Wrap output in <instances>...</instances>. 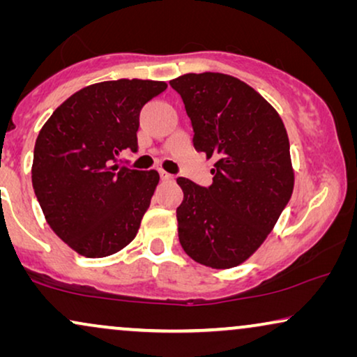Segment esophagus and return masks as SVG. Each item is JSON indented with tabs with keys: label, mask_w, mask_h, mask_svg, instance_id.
Here are the masks:
<instances>
[{
	"label": "esophagus",
	"mask_w": 357,
	"mask_h": 357,
	"mask_svg": "<svg viewBox=\"0 0 357 357\" xmlns=\"http://www.w3.org/2000/svg\"><path fill=\"white\" fill-rule=\"evenodd\" d=\"M159 175H160V178L164 180V182H172V180H174V175L165 172V170H159Z\"/></svg>",
	"instance_id": "obj_1"
}]
</instances>
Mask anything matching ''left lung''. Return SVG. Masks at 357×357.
<instances>
[{"label": "left lung", "instance_id": "obj_1", "mask_svg": "<svg viewBox=\"0 0 357 357\" xmlns=\"http://www.w3.org/2000/svg\"><path fill=\"white\" fill-rule=\"evenodd\" d=\"M195 131L193 146L216 158L213 183L178 177V241L190 258L226 270L241 265L273 231L294 188L289 138L258 92L222 73L170 81Z\"/></svg>", "mask_w": 357, "mask_h": 357}]
</instances>
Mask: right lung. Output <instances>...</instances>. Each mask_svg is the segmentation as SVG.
<instances>
[{"label":"right lung","instance_id":"obj_1","mask_svg":"<svg viewBox=\"0 0 357 357\" xmlns=\"http://www.w3.org/2000/svg\"><path fill=\"white\" fill-rule=\"evenodd\" d=\"M165 89L164 81L97 82L75 92L42 126L33 192L48 226L79 255H114L138 234L159 174L116 160L125 151L136 153L139 112Z\"/></svg>","mask_w":357,"mask_h":357}]
</instances>
